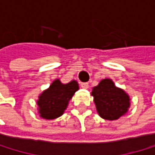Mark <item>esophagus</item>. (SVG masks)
I'll use <instances>...</instances> for the list:
<instances>
[{"label": "esophagus", "instance_id": "1", "mask_svg": "<svg viewBox=\"0 0 155 155\" xmlns=\"http://www.w3.org/2000/svg\"><path fill=\"white\" fill-rule=\"evenodd\" d=\"M80 86H81V88H83V89H88V88H89V84L87 82H82L80 84Z\"/></svg>", "mask_w": 155, "mask_h": 155}]
</instances>
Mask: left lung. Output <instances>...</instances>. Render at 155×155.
<instances>
[{"label": "left lung", "instance_id": "1", "mask_svg": "<svg viewBox=\"0 0 155 155\" xmlns=\"http://www.w3.org/2000/svg\"><path fill=\"white\" fill-rule=\"evenodd\" d=\"M92 96L97 112L106 120H117L125 115L131 106V98L121 88L115 86L111 78L101 79L93 88Z\"/></svg>", "mask_w": 155, "mask_h": 155}]
</instances>
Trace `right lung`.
I'll use <instances>...</instances> for the list:
<instances>
[{
  "label": "right lung",
  "instance_id": "1",
  "mask_svg": "<svg viewBox=\"0 0 155 155\" xmlns=\"http://www.w3.org/2000/svg\"><path fill=\"white\" fill-rule=\"evenodd\" d=\"M79 89L77 80L62 83L58 78L44 90L37 100L38 113L44 119H55L63 114L67 109L70 99Z\"/></svg>",
  "mask_w": 155,
  "mask_h": 155
}]
</instances>
